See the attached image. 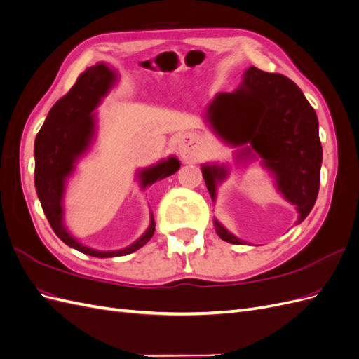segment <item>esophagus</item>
Returning a JSON list of instances; mask_svg holds the SVG:
<instances>
[{
	"label": "esophagus",
	"instance_id": "34e87169",
	"mask_svg": "<svg viewBox=\"0 0 359 359\" xmlns=\"http://www.w3.org/2000/svg\"><path fill=\"white\" fill-rule=\"evenodd\" d=\"M199 137L194 133H184L177 140V151L184 161H191L199 151Z\"/></svg>",
	"mask_w": 359,
	"mask_h": 359
}]
</instances>
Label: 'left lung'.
Returning <instances> with one entry per match:
<instances>
[{
  "instance_id": "left-lung-1",
  "label": "left lung",
  "mask_w": 359,
  "mask_h": 359,
  "mask_svg": "<svg viewBox=\"0 0 359 359\" xmlns=\"http://www.w3.org/2000/svg\"><path fill=\"white\" fill-rule=\"evenodd\" d=\"M233 93H219L206 107L205 119L224 144L241 147L238 160L260 158L274 177L278 193L295 205L298 222L310 214L320 184L322 145L316 112L298 85L286 76L257 67L244 72ZM202 175L212 202L217 186L229 175L224 165H202ZM215 232L223 241L243 244L214 219Z\"/></svg>"
}]
</instances>
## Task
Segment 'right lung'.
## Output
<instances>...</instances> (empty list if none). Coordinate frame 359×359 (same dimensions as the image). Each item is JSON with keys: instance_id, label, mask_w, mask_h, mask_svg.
<instances>
[{"instance_id": "add662e5", "label": "right lung", "mask_w": 359, "mask_h": 359, "mask_svg": "<svg viewBox=\"0 0 359 359\" xmlns=\"http://www.w3.org/2000/svg\"><path fill=\"white\" fill-rule=\"evenodd\" d=\"M118 74L103 62L86 69L72 90L52 106L46 121L36 136L34 182L41 208L53 232L62 243L94 257L126 256L144 247L156 231L153 212L148 229L135 243L119 250H95L83 245L64 224V193L66 184L76 169V163L90 149L97 130L95 109L116 83ZM181 166L177 157L160 160L157 165L137 172L140 189L173 175Z\"/></svg>"}]
</instances>
